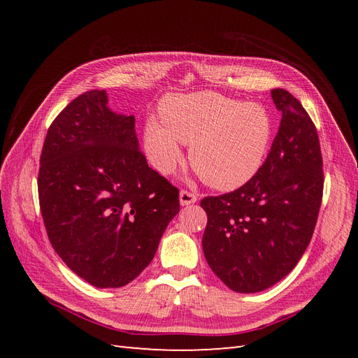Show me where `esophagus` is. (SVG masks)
Segmentation results:
<instances>
[{
	"label": "esophagus",
	"instance_id": "obj_1",
	"mask_svg": "<svg viewBox=\"0 0 358 358\" xmlns=\"http://www.w3.org/2000/svg\"><path fill=\"white\" fill-rule=\"evenodd\" d=\"M197 194L196 192H191V191H185L182 189L180 194H179V200H180V204L182 206H188V204H192L197 201Z\"/></svg>",
	"mask_w": 358,
	"mask_h": 358
}]
</instances>
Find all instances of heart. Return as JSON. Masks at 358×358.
Returning <instances> with one entry per match:
<instances>
[{
    "label": "heart",
    "mask_w": 358,
    "mask_h": 358,
    "mask_svg": "<svg viewBox=\"0 0 358 358\" xmlns=\"http://www.w3.org/2000/svg\"><path fill=\"white\" fill-rule=\"evenodd\" d=\"M158 121L145 128V149L154 167L171 173L189 145V161L208 185L236 189L262 169L273 136V122L259 104L212 91L175 94L161 100Z\"/></svg>",
    "instance_id": "b5f03b06"
}]
</instances>
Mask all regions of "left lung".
Returning a JSON list of instances; mask_svg holds the SVG:
<instances>
[{"label":"left lung","instance_id":"obj_1","mask_svg":"<svg viewBox=\"0 0 358 358\" xmlns=\"http://www.w3.org/2000/svg\"><path fill=\"white\" fill-rule=\"evenodd\" d=\"M272 99L282 119L262 169L241 188L200 203L208 213L206 262L236 292L263 291L296 267L322 200L317 128L288 91L273 90Z\"/></svg>","mask_w":358,"mask_h":358}]
</instances>
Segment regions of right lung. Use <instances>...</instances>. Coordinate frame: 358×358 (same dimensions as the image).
Returning <instances> with one entry per match:
<instances>
[{"label":"right lung","mask_w":358,"mask_h":358,"mask_svg":"<svg viewBox=\"0 0 358 358\" xmlns=\"http://www.w3.org/2000/svg\"><path fill=\"white\" fill-rule=\"evenodd\" d=\"M106 91L74 99L48 129L38 200L49 241L96 288L131 282L152 262L179 212V189L148 166L136 117L107 107Z\"/></svg>","instance_id":"obj_1"}]
</instances>
